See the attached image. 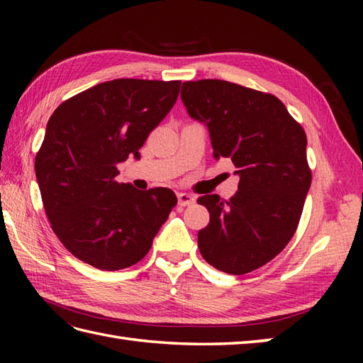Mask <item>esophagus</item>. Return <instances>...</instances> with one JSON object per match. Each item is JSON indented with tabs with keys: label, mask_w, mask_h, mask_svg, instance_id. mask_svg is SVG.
I'll return each mask as SVG.
<instances>
[{
	"label": "esophagus",
	"mask_w": 363,
	"mask_h": 363,
	"mask_svg": "<svg viewBox=\"0 0 363 363\" xmlns=\"http://www.w3.org/2000/svg\"><path fill=\"white\" fill-rule=\"evenodd\" d=\"M177 201H179V206L186 207V206H190L195 203V196L190 195V194H179L177 195Z\"/></svg>",
	"instance_id": "34e87169"
}]
</instances>
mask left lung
Here are the masks:
<instances>
[{"label": "left lung", "instance_id": "obj_1", "mask_svg": "<svg viewBox=\"0 0 363 363\" xmlns=\"http://www.w3.org/2000/svg\"><path fill=\"white\" fill-rule=\"evenodd\" d=\"M190 117L209 128L213 157H229L240 176L230 199L204 195L211 221L198 233L207 264L228 274L254 272L295 235L312 172L303 126L272 94L220 79L182 84Z\"/></svg>", "mask_w": 363, "mask_h": 363}]
</instances>
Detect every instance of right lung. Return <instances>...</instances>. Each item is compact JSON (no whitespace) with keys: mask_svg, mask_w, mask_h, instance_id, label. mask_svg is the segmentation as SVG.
<instances>
[{"mask_svg":"<svg viewBox=\"0 0 363 363\" xmlns=\"http://www.w3.org/2000/svg\"><path fill=\"white\" fill-rule=\"evenodd\" d=\"M181 81L113 79L65 99L46 125L35 176L51 229L74 257L104 272L148 254L177 198L169 189L118 182L172 111Z\"/></svg>","mask_w":363,"mask_h":363,"instance_id":"right-lung-1","label":"right lung"}]
</instances>
